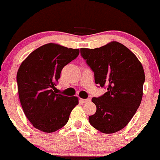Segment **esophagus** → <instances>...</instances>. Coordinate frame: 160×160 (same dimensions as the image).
I'll use <instances>...</instances> for the list:
<instances>
[{
  "mask_svg": "<svg viewBox=\"0 0 160 160\" xmlns=\"http://www.w3.org/2000/svg\"><path fill=\"white\" fill-rule=\"evenodd\" d=\"M80 101L82 102V103H87L88 102H90V98H86V99H84V98H81Z\"/></svg>",
  "mask_w": 160,
  "mask_h": 160,
  "instance_id": "esophagus-1",
  "label": "esophagus"
}]
</instances>
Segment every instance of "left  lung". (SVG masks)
I'll return each mask as SVG.
<instances>
[{"label":"left lung","instance_id":"8db88e82","mask_svg":"<svg viewBox=\"0 0 160 160\" xmlns=\"http://www.w3.org/2000/svg\"><path fill=\"white\" fill-rule=\"evenodd\" d=\"M82 58L95 74V84L107 92L92 98L96 112L90 124L102 133H114L126 127L140 105L145 73L141 62L122 44L111 42L94 49L81 48Z\"/></svg>","mask_w":160,"mask_h":160}]
</instances>
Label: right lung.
<instances>
[{"label":"right lung","mask_w":160,"mask_h":160,"mask_svg":"<svg viewBox=\"0 0 160 160\" xmlns=\"http://www.w3.org/2000/svg\"><path fill=\"white\" fill-rule=\"evenodd\" d=\"M79 49L48 43L34 50L24 59L17 73L19 99L33 126L51 133L68 121L78 104L76 96H64L54 90L62 68L78 57Z\"/></svg>","instance_id":"1"}]
</instances>
